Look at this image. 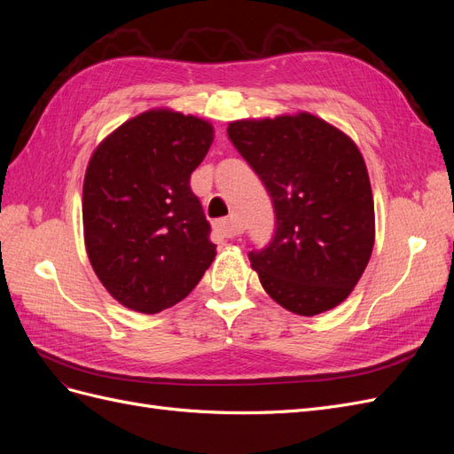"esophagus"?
I'll return each mask as SVG.
<instances>
[{
  "mask_svg": "<svg viewBox=\"0 0 454 454\" xmlns=\"http://www.w3.org/2000/svg\"><path fill=\"white\" fill-rule=\"evenodd\" d=\"M215 231L225 239H235L242 232V227L235 217H227V219H219V222H215Z\"/></svg>",
  "mask_w": 454,
  "mask_h": 454,
  "instance_id": "obj_1",
  "label": "esophagus"
}]
</instances>
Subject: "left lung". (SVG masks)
Instances as JSON below:
<instances>
[{"instance_id": "left-lung-1", "label": "left lung", "mask_w": 454, "mask_h": 454, "mask_svg": "<svg viewBox=\"0 0 454 454\" xmlns=\"http://www.w3.org/2000/svg\"><path fill=\"white\" fill-rule=\"evenodd\" d=\"M227 134L277 215L267 248L250 252L261 286L301 316L335 309L362 278L375 244L373 193L358 145L307 112L232 121Z\"/></svg>"}]
</instances>
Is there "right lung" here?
<instances>
[{
    "label": "right lung",
    "instance_id": "right-lung-1",
    "mask_svg": "<svg viewBox=\"0 0 454 454\" xmlns=\"http://www.w3.org/2000/svg\"><path fill=\"white\" fill-rule=\"evenodd\" d=\"M214 142L195 115L149 109L94 149L83 182L90 265L122 307L157 314L180 303L215 257L191 174Z\"/></svg>",
    "mask_w": 454,
    "mask_h": 454
}]
</instances>
